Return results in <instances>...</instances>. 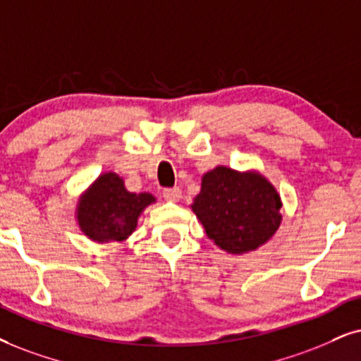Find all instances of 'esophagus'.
<instances>
[{
	"label": "esophagus",
	"instance_id": "esophagus-1",
	"mask_svg": "<svg viewBox=\"0 0 361 361\" xmlns=\"http://www.w3.org/2000/svg\"><path fill=\"white\" fill-rule=\"evenodd\" d=\"M181 196V190L175 186V188H165L163 190V198L168 200V202H178Z\"/></svg>",
	"mask_w": 361,
	"mask_h": 361
}]
</instances>
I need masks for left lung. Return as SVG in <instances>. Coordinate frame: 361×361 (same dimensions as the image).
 Segmentation results:
<instances>
[{"mask_svg": "<svg viewBox=\"0 0 361 361\" xmlns=\"http://www.w3.org/2000/svg\"><path fill=\"white\" fill-rule=\"evenodd\" d=\"M208 238L228 253L257 250L281 223V200L267 178L216 166L203 175L202 191L191 204Z\"/></svg>", "mask_w": 361, "mask_h": 361, "instance_id": "obj_1", "label": "left lung"}]
</instances>
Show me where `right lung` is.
Here are the masks:
<instances>
[{
	"instance_id": "obj_1",
	"label": "right lung",
	"mask_w": 361,
	"mask_h": 361,
	"mask_svg": "<svg viewBox=\"0 0 361 361\" xmlns=\"http://www.w3.org/2000/svg\"><path fill=\"white\" fill-rule=\"evenodd\" d=\"M154 203L149 193H130L116 173H103L81 196L76 218L81 231L90 240L123 241L135 231L138 216Z\"/></svg>"
}]
</instances>
